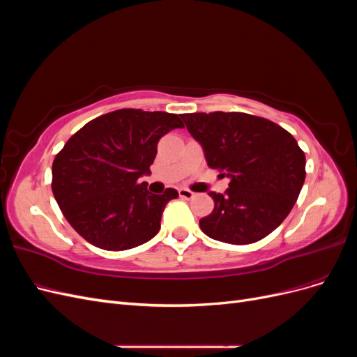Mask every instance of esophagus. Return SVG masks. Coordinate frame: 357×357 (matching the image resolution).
<instances>
[{
    "label": "esophagus",
    "instance_id": "34e87169",
    "mask_svg": "<svg viewBox=\"0 0 357 357\" xmlns=\"http://www.w3.org/2000/svg\"><path fill=\"white\" fill-rule=\"evenodd\" d=\"M178 195H180L181 198H185V199H192V198L197 197V193L189 190V189H180V190H178Z\"/></svg>",
    "mask_w": 357,
    "mask_h": 357
}]
</instances>
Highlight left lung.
I'll list each match as a JSON object with an SVG mask.
<instances>
[{
  "mask_svg": "<svg viewBox=\"0 0 357 357\" xmlns=\"http://www.w3.org/2000/svg\"><path fill=\"white\" fill-rule=\"evenodd\" d=\"M210 168L229 177L210 192L214 210L199 220L205 235L244 245L265 238L294 208L305 180V155L284 128L268 119L213 112L181 114Z\"/></svg>",
  "mask_w": 357,
  "mask_h": 357,
  "instance_id": "8db88e82",
  "label": "left lung"
}]
</instances>
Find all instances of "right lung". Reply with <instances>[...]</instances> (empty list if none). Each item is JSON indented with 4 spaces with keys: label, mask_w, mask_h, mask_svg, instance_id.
<instances>
[{
    "label": "right lung",
    "mask_w": 357,
    "mask_h": 357,
    "mask_svg": "<svg viewBox=\"0 0 357 357\" xmlns=\"http://www.w3.org/2000/svg\"><path fill=\"white\" fill-rule=\"evenodd\" d=\"M183 126L177 114L122 109L79 129L52 165L53 195L74 231L110 252L152 240L178 192L153 195L138 178L150 172L160 137Z\"/></svg>",
    "instance_id": "obj_1"
}]
</instances>
